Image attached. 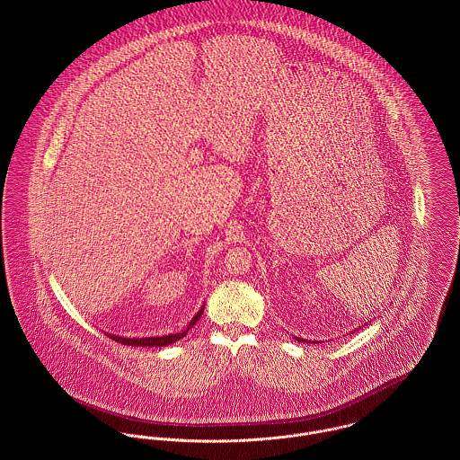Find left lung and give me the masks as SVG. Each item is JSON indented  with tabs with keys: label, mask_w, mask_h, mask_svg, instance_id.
<instances>
[{
	"label": "left lung",
	"mask_w": 460,
	"mask_h": 460,
	"mask_svg": "<svg viewBox=\"0 0 460 460\" xmlns=\"http://www.w3.org/2000/svg\"><path fill=\"white\" fill-rule=\"evenodd\" d=\"M296 341H302V342H307V341H304V339H298V337H296Z\"/></svg>",
	"instance_id": "left-lung-1"
}]
</instances>
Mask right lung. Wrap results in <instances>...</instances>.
<instances>
[{
	"label": "right lung",
	"mask_w": 460,
	"mask_h": 460,
	"mask_svg": "<svg viewBox=\"0 0 460 460\" xmlns=\"http://www.w3.org/2000/svg\"><path fill=\"white\" fill-rule=\"evenodd\" d=\"M203 309H205V305H201V309L196 313V316L190 320V324H188V328L186 330H182V332H179V333H170V335H162V337H142V339H138V337H134V339H128V337H119V335H112V333H108L109 339H112L114 342H119V344H125V346H144V348H160V346H168V344H173V342H177L179 339H182L188 332H190V328L196 324V322L199 320V316L203 314Z\"/></svg>",
	"instance_id": "right-lung-1"
}]
</instances>
